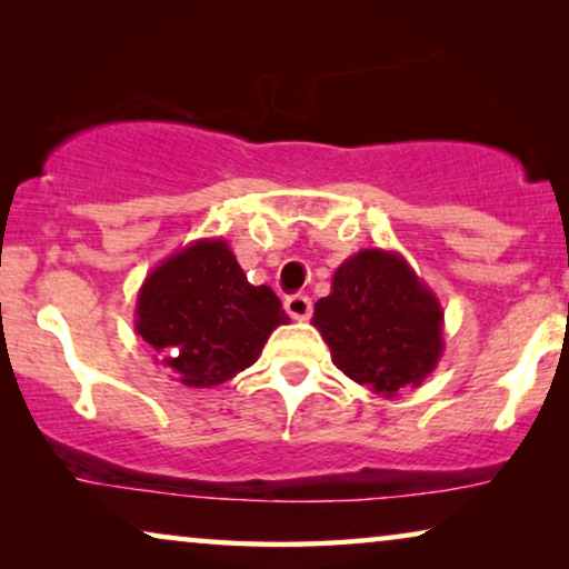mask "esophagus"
I'll use <instances>...</instances> for the list:
<instances>
[{"instance_id": "1", "label": "esophagus", "mask_w": 569, "mask_h": 569, "mask_svg": "<svg viewBox=\"0 0 569 569\" xmlns=\"http://www.w3.org/2000/svg\"><path fill=\"white\" fill-rule=\"evenodd\" d=\"M284 310L295 318V321H308L310 313H313V302H310L308 295H290V298L284 300Z\"/></svg>"}]
</instances>
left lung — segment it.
Listing matches in <instances>:
<instances>
[{"instance_id":"obj_1","label":"left lung","mask_w":569,"mask_h":569,"mask_svg":"<svg viewBox=\"0 0 569 569\" xmlns=\"http://www.w3.org/2000/svg\"><path fill=\"white\" fill-rule=\"evenodd\" d=\"M310 323L333 365L386 399L422 386L446 347L438 295L401 253L383 248H362L333 271Z\"/></svg>"}]
</instances>
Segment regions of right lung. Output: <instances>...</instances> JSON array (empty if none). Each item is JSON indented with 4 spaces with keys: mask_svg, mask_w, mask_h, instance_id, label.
<instances>
[{
    "mask_svg": "<svg viewBox=\"0 0 569 569\" xmlns=\"http://www.w3.org/2000/svg\"><path fill=\"white\" fill-rule=\"evenodd\" d=\"M287 321L271 287L248 282L222 238H199L170 253L137 292V333L189 388L220 386L251 368Z\"/></svg>",
    "mask_w": 569,
    "mask_h": 569,
    "instance_id": "add662e5",
    "label": "right lung"
}]
</instances>
